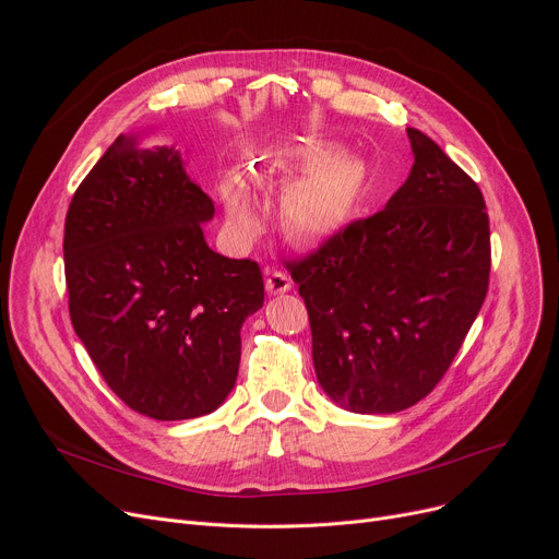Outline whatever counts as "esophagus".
<instances>
[{
  "instance_id": "1",
  "label": "esophagus",
  "mask_w": 559,
  "mask_h": 559,
  "mask_svg": "<svg viewBox=\"0 0 559 559\" xmlns=\"http://www.w3.org/2000/svg\"><path fill=\"white\" fill-rule=\"evenodd\" d=\"M264 287H267L270 295H283V292L292 289V278L285 272H270L264 278Z\"/></svg>"
}]
</instances>
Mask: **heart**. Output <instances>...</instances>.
Segmentation results:
<instances>
[{
  "label": "heart",
  "mask_w": 559,
  "mask_h": 559,
  "mask_svg": "<svg viewBox=\"0 0 559 559\" xmlns=\"http://www.w3.org/2000/svg\"><path fill=\"white\" fill-rule=\"evenodd\" d=\"M297 171H308L292 186L281 205V222L292 240L314 245L331 240L354 215L367 183L362 158L337 152L324 144H310L295 160ZM228 222L245 235H253L262 215L240 176H228L219 188Z\"/></svg>",
  "instance_id": "b5f03b06"
}]
</instances>
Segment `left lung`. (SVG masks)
Listing matches in <instances>:
<instances>
[{
    "label": "left lung",
    "mask_w": 559,
    "mask_h": 559,
    "mask_svg": "<svg viewBox=\"0 0 559 559\" xmlns=\"http://www.w3.org/2000/svg\"><path fill=\"white\" fill-rule=\"evenodd\" d=\"M383 211L287 262L312 331L319 385L342 407L390 415L426 399L476 321L491 267L476 181L421 131Z\"/></svg>",
    "instance_id": "left-lung-1"
}]
</instances>
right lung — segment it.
Returning a JSON list of instances; mask_svg holds the SVG:
<instances>
[{
	"label": "right lung",
	"instance_id": "add662e5",
	"mask_svg": "<svg viewBox=\"0 0 559 559\" xmlns=\"http://www.w3.org/2000/svg\"><path fill=\"white\" fill-rule=\"evenodd\" d=\"M213 199L174 146L117 135L66 217L72 326L106 385L158 421L203 417L230 394L240 329L262 308L258 262L215 253Z\"/></svg>",
	"mask_w": 559,
	"mask_h": 559
}]
</instances>
